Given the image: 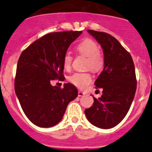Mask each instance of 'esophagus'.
<instances>
[{
    "instance_id": "34e87169",
    "label": "esophagus",
    "mask_w": 152,
    "mask_h": 152,
    "mask_svg": "<svg viewBox=\"0 0 152 152\" xmlns=\"http://www.w3.org/2000/svg\"><path fill=\"white\" fill-rule=\"evenodd\" d=\"M84 95H85V94H84L83 92H82V91H78V96H82Z\"/></svg>"
}]
</instances>
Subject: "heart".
<instances>
[{"instance_id":"obj_1","label":"heart","mask_w":152,"mask_h":152,"mask_svg":"<svg viewBox=\"0 0 152 152\" xmlns=\"http://www.w3.org/2000/svg\"><path fill=\"white\" fill-rule=\"evenodd\" d=\"M76 51L80 55L87 57L86 67L97 73L102 70L104 64V58L99 51L98 44L91 39H85L78 44ZM72 62V56L69 53H65L63 58L64 69L69 70ZM68 81L79 89H85L92 82V76L88 72L75 73L68 78Z\"/></svg>"}]
</instances>
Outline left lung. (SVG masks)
<instances>
[{
	"mask_svg": "<svg viewBox=\"0 0 152 152\" xmlns=\"http://www.w3.org/2000/svg\"><path fill=\"white\" fill-rule=\"evenodd\" d=\"M88 32L101 45L104 64L94 83L96 89L102 90V95L94 97L93 105L85 113L94 126L111 129L124 119L133 102L137 89L134 64L131 54L114 37L91 29Z\"/></svg>",
	"mask_w": 152,
	"mask_h": 152,
	"instance_id": "left-lung-1",
	"label": "left lung"
}]
</instances>
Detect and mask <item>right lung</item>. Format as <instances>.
<instances>
[{
	"label": "right lung",
	"mask_w": 152,
	"mask_h": 152,
	"mask_svg": "<svg viewBox=\"0 0 152 152\" xmlns=\"http://www.w3.org/2000/svg\"><path fill=\"white\" fill-rule=\"evenodd\" d=\"M82 31L50 32L31 44L20 54L15 78V91L22 110L35 126L50 128L62 119L69 102L78 96L76 87L52 86L64 79L63 58Z\"/></svg>",
	"instance_id": "right-lung-1"
}]
</instances>
